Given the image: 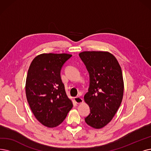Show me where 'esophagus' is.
I'll list each match as a JSON object with an SVG mask.
<instances>
[{"label": "esophagus", "instance_id": "obj_1", "mask_svg": "<svg viewBox=\"0 0 151 151\" xmlns=\"http://www.w3.org/2000/svg\"><path fill=\"white\" fill-rule=\"evenodd\" d=\"M74 101H75L76 103V104H82V103H83V99H82V98L79 97V96H76V97H74Z\"/></svg>", "mask_w": 151, "mask_h": 151}]
</instances>
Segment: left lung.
I'll return each instance as SVG.
<instances>
[{
  "label": "left lung",
  "instance_id": "1",
  "mask_svg": "<svg viewBox=\"0 0 151 151\" xmlns=\"http://www.w3.org/2000/svg\"><path fill=\"white\" fill-rule=\"evenodd\" d=\"M79 55L90 75L84 101L90 113L85 121L92 128L101 129L111 121L122 104L124 82L121 66L108 51H83Z\"/></svg>",
  "mask_w": 151,
  "mask_h": 151
}]
</instances>
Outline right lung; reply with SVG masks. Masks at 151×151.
I'll list each match as a JSON object with an SVG mask.
<instances>
[{"mask_svg":"<svg viewBox=\"0 0 151 151\" xmlns=\"http://www.w3.org/2000/svg\"><path fill=\"white\" fill-rule=\"evenodd\" d=\"M72 56L66 53H43L30 64L25 92L35 118L47 128H55L65 119L73 104L66 94L60 72Z\"/></svg>","mask_w":151,"mask_h":151,"instance_id":"right-lung-1","label":"right lung"}]
</instances>
